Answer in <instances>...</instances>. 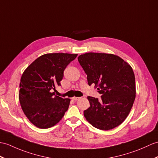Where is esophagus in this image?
I'll return each mask as SVG.
<instances>
[{
    "label": "esophagus",
    "instance_id": "34e87169",
    "mask_svg": "<svg viewBox=\"0 0 158 158\" xmlns=\"http://www.w3.org/2000/svg\"><path fill=\"white\" fill-rule=\"evenodd\" d=\"M81 98H79V97H73L72 99L73 100H75V101H77V100H79Z\"/></svg>",
    "mask_w": 158,
    "mask_h": 158
}]
</instances>
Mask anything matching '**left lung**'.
I'll list each match as a JSON object with an SVG mask.
<instances>
[{"mask_svg":"<svg viewBox=\"0 0 158 158\" xmlns=\"http://www.w3.org/2000/svg\"><path fill=\"white\" fill-rule=\"evenodd\" d=\"M78 60L87 74L89 85L94 84L100 100L88 96L90 106L84 116L93 127L107 131L118 127L129 114L136 96L133 69L115 54L88 52Z\"/></svg>","mask_w":158,"mask_h":158,"instance_id":"1","label":"left lung"}]
</instances>
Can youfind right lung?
I'll return each mask as SVG.
<instances>
[{
    "mask_svg": "<svg viewBox=\"0 0 158 158\" xmlns=\"http://www.w3.org/2000/svg\"><path fill=\"white\" fill-rule=\"evenodd\" d=\"M77 54H43L24 71L19 84V99L27 118L40 129L56 124L64 116L71 100L55 95L63 72Z\"/></svg>",
    "mask_w": 158,
    "mask_h": 158,
    "instance_id": "right-lung-1",
    "label": "right lung"
}]
</instances>
